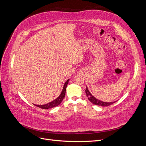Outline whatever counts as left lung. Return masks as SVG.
Returning a JSON list of instances; mask_svg holds the SVG:
<instances>
[{
  "label": "left lung",
  "instance_id": "1",
  "mask_svg": "<svg viewBox=\"0 0 146 146\" xmlns=\"http://www.w3.org/2000/svg\"><path fill=\"white\" fill-rule=\"evenodd\" d=\"M85 92H86V96H87L88 100H89L91 103H92L96 105L102 106V107H107V106L111 105L115 102H105L97 99L90 93V92L89 91V90H88L87 86H86V88L85 90Z\"/></svg>",
  "mask_w": 146,
  "mask_h": 146
}]
</instances>
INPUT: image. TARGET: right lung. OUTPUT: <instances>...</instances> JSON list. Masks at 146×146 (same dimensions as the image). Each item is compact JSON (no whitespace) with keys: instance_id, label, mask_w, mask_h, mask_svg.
Returning <instances> with one entry per match:
<instances>
[{"instance_id":"obj_1","label":"right lung","mask_w":146,"mask_h":146,"mask_svg":"<svg viewBox=\"0 0 146 146\" xmlns=\"http://www.w3.org/2000/svg\"><path fill=\"white\" fill-rule=\"evenodd\" d=\"M69 80V79H68V80L65 82L64 86H63V89L62 90V92H61V93L58 96V98H57L55 100H53L52 102H49V103H48V104H45V105H35L36 106V107H38L39 108H42V109H48V108H52L55 107H56V106H58V105H60L61 102H62V100H63V99L64 98V97H65L66 89V87H67Z\"/></svg>"}]
</instances>
